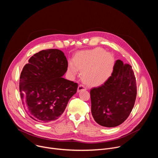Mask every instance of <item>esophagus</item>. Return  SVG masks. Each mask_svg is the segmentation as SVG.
<instances>
[{
	"instance_id": "esophagus-1",
	"label": "esophagus",
	"mask_w": 158,
	"mask_h": 158,
	"mask_svg": "<svg viewBox=\"0 0 158 158\" xmlns=\"http://www.w3.org/2000/svg\"><path fill=\"white\" fill-rule=\"evenodd\" d=\"M86 90V88L83 85H79L77 87V93H79L82 91H85Z\"/></svg>"
}]
</instances>
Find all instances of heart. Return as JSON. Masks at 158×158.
Instances as JSON below:
<instances>
[{
  "label": "heart",
  "instance_id": "obj_1",
  "mask_svg": "<svg viewBox=\"0 0 158 158\" xmlns=\"http://www.w3.org/2000/svg\"><path fill=\"white\" fill-rule=\"evenodd\" d=\"M114 66V59L110 52L100 48L77 52L73 57L69 71L76 74L81 72L82 81L87 85L98 87L104 84L111 76Z\"/></svg>",
  "mask_w": 158,
  "mask_h": 158
}]
</instances>
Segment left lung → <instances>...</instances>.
I'll use <instances>...</instances> for the list:
<instances>
[{"instance_id": "8db88e82", "label": "left lung", "mask_w": 158, "mask_h": 158, "mask_svg": "<svg viewBox=\"0 0 158 158\" xmlns=\"http://www.w3.org/2000/svg\"><path fill=\"white\" fill-rule=\"evenodd\" d=\"M91 113L99 125L114 127L128 118L134 107L137 87L132 67L117 60L113 72L102 85L91 91Z\"/></svg>"}]
</instances>
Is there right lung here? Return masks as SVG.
Wrapping results in <instances>:
<instances>
[{"instance_id": "obj_1", "label": "right lung", "mask_w": 158, "mask_h": 158, "mask_svg": "<svg viewBox=\"0 0 158 158\" xmlns=\"http://www.w3.org/2000/svg\"><path fill=\"white\" fill-rule=\"evenodd\" d=\"M67 59L59 49L43 50L32 56L19 81L22 102L29 116L41 123L57 121L76 92L78 85L62 77Z\"/></svg>"}]
</instances>
